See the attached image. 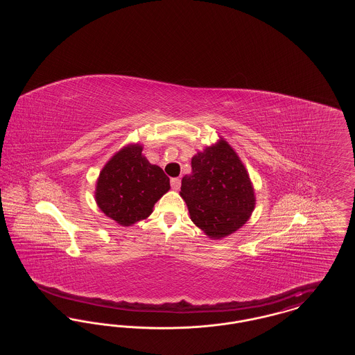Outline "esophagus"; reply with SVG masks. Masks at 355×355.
I'll use <instances>...</instances> for the list:
<instances>
[{
    "instance_id": "esophagus-1",
    "label": "esophagus",
    "mask_w": 355,
    "mask_h": 355,
    "mask_svg": "<svg viewBox=\"0 0 355 355\" xmlns=\"http://www.w3.org/2000/svg\"><path fill=\"white\" fill-rule=\"evenodd\" d=\"M170 184H171L173 190H180V187H181V180H180V178H171Z\"/></svg>"
}]
</instances>
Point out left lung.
<instances>
[{
  "label": "left lung",
  "mask_w": 355,
  "mask_h": 355,
  "mask_svg": "<svg viewBox=\"0 0 355 355\" xmlns=\"http://www.w3.org/2000/svg\"><path fill=\"white\" fill-rule=\"evenodd\" d=\"M180 194L191 220L213 239L236 232L255 206L250 177L222 138L191 158V174L182 178Z\"/></svg>",
  "instance_id": "8db88e82"
}]
</instances>
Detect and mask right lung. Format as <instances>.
<instances>
[{"label":"right lung","instance_id":"obj_1","mask_svg":"<svg viewBox=\"0 0 355 355\" xmlns=\"http://www.w3.org/2000/svg\"><path fill=\"white\" fill-rule=\"evenodd\" d=\"M169 177L142 155V146L128 145L116 153L100 173L96 202L121 226L148 218L153 206L169 191Z\"/></svg>","mask_w":355,"mask_h":355}]
</instances>
